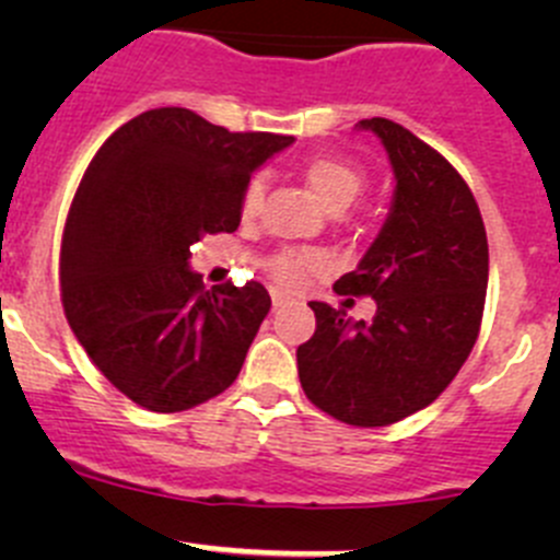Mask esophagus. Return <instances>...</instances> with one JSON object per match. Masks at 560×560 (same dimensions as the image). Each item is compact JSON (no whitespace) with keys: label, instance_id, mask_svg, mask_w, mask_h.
I'll return each mask as SVG.
<instances>
[{"label":"esophagus","instance_id":"obj_1","mask_svg":"<svg viewBox=\"0 0 560 560\" xmlns=\"http://www.w3.org/2000/svg\"><path fill=\"white\" fill-rule=\"evenodd\" d=\"M270 303H273V308L284 306L287 295H284V292H279V290H270Z\"/></svg>","mask_w":560,"mask_h":560}]
</instances>
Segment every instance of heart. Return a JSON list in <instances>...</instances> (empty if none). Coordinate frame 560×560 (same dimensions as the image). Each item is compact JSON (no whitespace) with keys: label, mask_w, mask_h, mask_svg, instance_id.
Instances as JSON below:
<instances>
[{"label":"heart","mask_w":560,"mask_h":560,"mask_svg":"<svg viewBox=\"0 0 560 560\" xmlns=\"http://www.w3.org/2000/svg\"><path fill=\"white\" fill-rule=\"evenodd\" d=\"M306 180L312 186V191L325 202L330 211H343V208L352 206L358 200V195L363 191V173L358 171L349 162L336 160V156H316L306 165ZM265 197V178L262 175H254L248 178V184L241 191V219L244 222H254L259 213ZM316 265V254L303 252V248H287L279 252L270 259V276H273L279 284H295L303 276L308 273Z\"/></svg>","instance_id":"1"}]
</instances>
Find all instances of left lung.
Listing matches in <instances>:
<instances>
[{"mask_svg": "<svg viewBox=\"0 0 560 560\" xmlns=\"http://www.w3.org/2000/svg\"><path fill=\"white\" fill-rule=\"evenodd\" d=\"M385 145L393 206L358 268L336 281L371 295L374 319L312 301L316 330L298 347L306 398L336 420L382 428L425 409L466 363L488 292V235L477 200L439 151L389 118H363Z\"/></svg>", "mask_w": 560, "mask_h": 560, "instance_id": "left-lung-1", "label": "left lung"}]
</instances>
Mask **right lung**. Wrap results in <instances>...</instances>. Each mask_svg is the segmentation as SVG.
<instances>
[{
  "instance_id": "add662e5",
  "label": "right lung",
  "mask_w": 560,
  "mask_h": 560,
  "mask_svg": "<svg viewBox=\"0 0 560 560\" xmlns=\"http://www.w3.org/2000/svg\"><path fill=\"white\" fill-rule=\"evenodd\" d=\"M290 143L156 107L89 162L61 238V303L92 363L143 409H191L241 374L270 295L257 281L206 290L191 246L238 230L248 178Z\"/></svg>"
}]
</instances>
